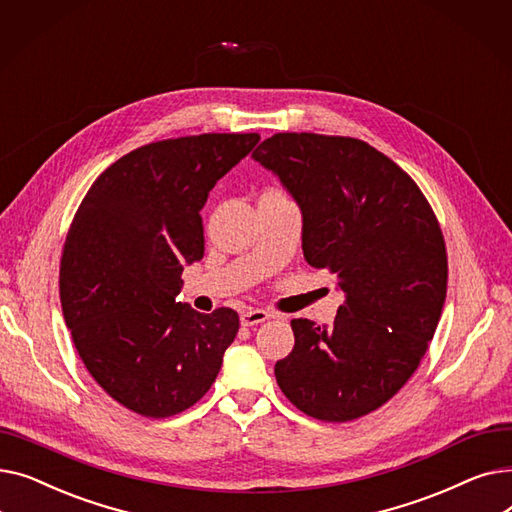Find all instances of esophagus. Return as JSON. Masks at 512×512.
Wrapping results in <instances>:
<instances>
[{
  "label": "esophagus",
  "instance_id": "obj_1",
  "mask_svg": "<svg viewBox=\"0 0 512 512\" xmlns=\"http://www.w3.org/2000/svg\"><path fill=\"white\" fill-rule=\"evenodd\" d=\"M272 317L270 311H263V309H247L240 313V324L242 326H257V324H263V321H267Z\"/></svg>",
  "mask_w": 512,
  "mask_h": 512
}]
</instances>
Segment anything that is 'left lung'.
Instances as JSON below:
<instances>
[{
    "label": "left lung",
    "mask_w": 512,
    "mask_h": 512,
    "mask_svg": "<svg viewBox=\"0 0 512 512\" xmlns=\"http://www.w3.org/2000/svg\"><path fill=\"white\" fill-rule=\"evenodd\" d=\"M253 159L297 201L307 263L344 292L332 326L290 321L276 382L309 417L359 419L407 384L434 338L448 282L440 224L411 176L359 139L278 132Z\"/></svg>",
    "instance_id": "8db88e82"
}]
</instances>
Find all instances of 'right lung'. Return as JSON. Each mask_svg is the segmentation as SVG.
<instances>
[{"label": "right lung", "instance_id": "add662e5", "mask_svg": "<svg viewBox=\"0 0 512 512\" xmlns=\"http://www.w3.org/2000/svg\"><path fill=\"white\" fill-rule=\"evenodd\" d=\"M259 134H199L130 151L89 188L66 236L60 299L76 351L122 407L164 419L215 382L238 313L178 303L205 251L209 191Z\"/></svg>", "mask_w": 512, "mask_h": 512}]
</instances>
